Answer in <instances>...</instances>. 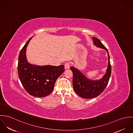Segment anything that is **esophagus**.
Here are the masks:
<instances>
[{"label": "esophagus", "mask_w": 133, "mask_h": 133, "mask_svg": "<svg viewBox=\"0 0 133 133\" xmlns=\"http://www.w3.org/2000/svg\"><path fill=\"white\" fill-rule=\"evenodd\" d=\"M64 66H65V69H69L70 68V63L69 62H66L64 64Z\"/></svg>", "instance_id": "obj_1"}]
</instances>
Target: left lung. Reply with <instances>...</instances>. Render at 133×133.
I'll return each instance as SVG.
<instances>
[{
	"instance_id": "left-lung-1",
	"label": "left lung",
	"mask_w": 133,
	"mask_h": 133,
	"mask_svg": "<svg viewBox=\"0 0 133 133\" xmlns=\"http://www.w3.org/2000/svg\"><path fill=\"white\" fill-rule=\"evenodd\" d=\"M93 39L95 45L107 50L109 57L108 66L104 76L100 80L96 81L88 79L74 67L70 68L73 74V89L77 95L85 99H92L100 95L106 88L111 75L112 68L107 49L99 39L95 37H93Z\"/></svg>"
}]
</instances>
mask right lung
<instances>
[{"instance_id": "add662e5", "label": "right lung", "mask_w": 133, "mask_h": 133, "mask_svg": "<svg viewBox=\"0 0 133 133\" xmlns=\"http://www.w3.org/2000/svg\"><path fill=\"white\" fill-rule=\"evenodd\" d=\"M31 38L20 52L18 74L22 86L29 94L43 97L53 91L57 78L64 71V66H37L29 63L26 60L25 51Z\"/></svg>"}]
</instances>
